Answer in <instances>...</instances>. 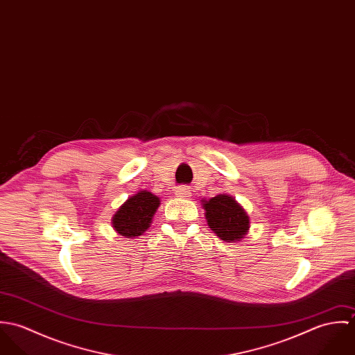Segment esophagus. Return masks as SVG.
<instances>
[{
	"mask_svg": "<svg viewBox=\"0 0 355 355\" xmlns=\"http://www.w3.org/2000/svg\"><path fill=\"white\" fill-rule=\"evenodd\" d=\"M176 196H179V197H189V196H190L189 187H186V186L178 187V189H176Z\"/></svg>",
	"mask_w": 355,
	"mask_h": 355,
	"instance_id": "34e87169",
	"label": "esophagus"
}]
</instances>
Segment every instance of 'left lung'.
<instances>
[{
    "label": "left lung",
    "instance_id": "obj_1",
    "mask_svg": "<svg viewBox=\"0 0 355 355\" xmlns=\"http://www.w3.org/2000/svg\"><path fill=\"white\" fill-rule=\"evenodd\" d=\"M209 227L227 242L242 239L249 230V216L230 196H216L203 203Z\"/></svg>",
    "mask_w": 355,
    "mask_h": 355
}]
</instances>
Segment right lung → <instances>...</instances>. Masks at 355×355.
<instances>
[{"label":"right lung","instance_id":"obj_1","mask_svg":"<svg viewBox=\"0 0 355 355\" xmlns=\"http://www.w3.org/2000/svg\"><path fill=\"white\" fill-rule=\"evenodd\" d=\"M158 205L159 200L149 191L135 194L113 216L114 230L127 238L142 235L149 228Z\"/></svg>","mask_w":355,"mask_h":355}]
</instances>
